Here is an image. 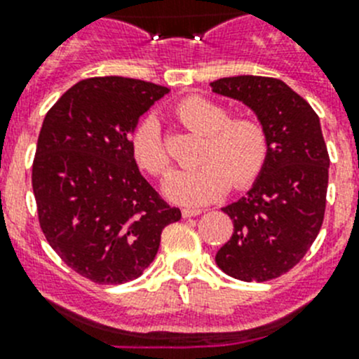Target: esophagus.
Returning a JSON list of instances; mask_svg holds the SVG:
<instances>
[{
	"label": "esophagus",
	"mask_w": 359,
	"mask_h": 359,
	"mask_svg": "<svg viewBox=\"0 0 359 359\" xmlns=\"http://www.w3.org/2000/svg\"><path fill=\"white\" fill-rule=\"evenodd\" d=\"M199 214H201V210H196V208H183L182 210L183 217H196Z\"/></svg>",
	"instance_id": "esophagus-1"
}]
</instances>
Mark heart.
Here are the masks:
<instances>
[{
    "instance_id": "b5f03b06",
    "label": "heart",
    "mask_w": 359,
    "mask_h": 359,
    "mask_svg": "<svg viewBox=\"0 0 359 359\" xmlns=\"http://www.w3.org/2000/svg\"><path fill=\"white\" fill-rule=\"evenodd\" d=\"M176 116L190 131L205 136L199 151L201 167L174 170L165 177L163 192L172 203L201 207L230 189H246L268 160V135L253 118H230L228 111L203 97H189L176 106ZM136 163L152 176L169 170L170 156L154 116L142 120L131 136Z\"/></svg>"
}]
</instances>
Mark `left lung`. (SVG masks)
<instances>
[{
    "instance_id": "obj_1",
    "label": "left lung",
    "mask_w": 359,
    "mask_h": 359,
    "mask_svg": "<svg viewBox=\"0 0 359 359\" xmlns=\"http://www.w3.org/2000/svg\"><path fill=\"white\" fill-rule=\"evenodd\" d=\"M210 86L214 93L250 107L269 144L252 189L223 208L233 231L215 262L239 280H271L300 262L322 228L329 154L320 118L278 79L237 75Z\"/></svg>"
}]
</instances>
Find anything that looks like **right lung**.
I'll return each mask as SVG.
<instances>
[{"label": "right lung", "mask_w": 359, "mask_h": 359, "mask_svg": "<svg viewBox=\"0 0 359 359\" xmlns=\"http://www.w3.org/2000/svg\"><path fill=\"white\" fill-rule=\"evenodd\" d=\"M167 93L136 79H86L44 116L32 165L41 230L73 271L97 284L140 277L161 230L182 219L142 176L131 151L140 116Z\"/></svg>", "instance_id": "add662e5"}]
</instances>
